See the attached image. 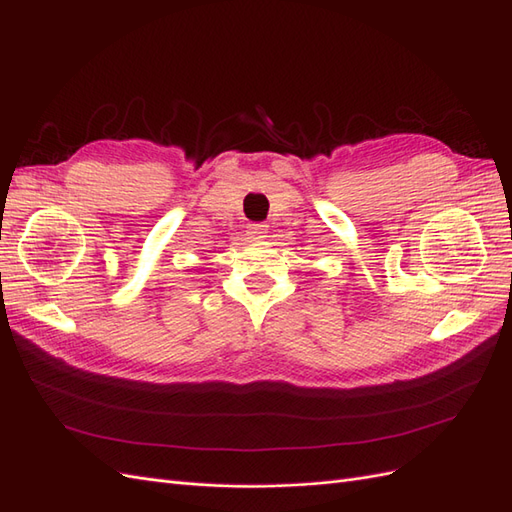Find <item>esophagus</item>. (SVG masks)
I'll return each mask as SVG.
<instances>
[{"label": "esophagus", "instance_id": "1", "mask_svg": "<svg viewBox=\"0 0 512 512\" xmlns=\"http://www.w3.org/2000/svg\"><path fill=\"white\" fill-rule=\"evenodd\" d=\"M267 224H250V228H247V235H250V239H265L267 237Z\"/></svg>", "mask_w": 512, "mask_h": 512}]
</instances>
